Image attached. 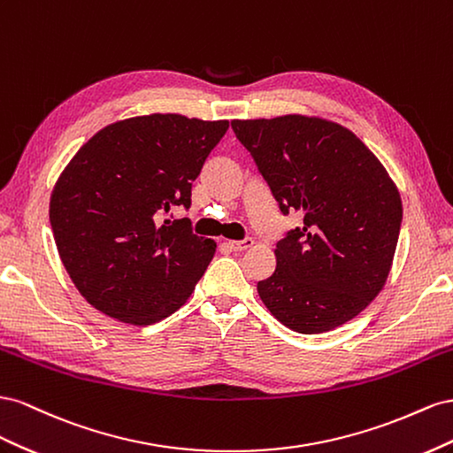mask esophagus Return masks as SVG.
Returning <instances> with one entry per match:
<instances>
[{
  "instance_id": "34e87169",
  "label": "esophagus",
  "mask_w": 453,
  "mask_h": 453,
  "mask_svg": "<svg viewBox=\"0 0 453 453\" xmlns=\"http://www.w3.org/2000/svg\"><path fill=\"white\" fill-rule=\"evenodd\" d=\"M254 244V241L252 239H242V241H227V247L231 249V250H235V252H239V250H247V249H250Z\"/></svg>"
}]
</instances>
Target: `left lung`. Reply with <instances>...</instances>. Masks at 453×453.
<instances>
[{"instance_id":"8db88e82","label":"left lung","mask_w":453,"mask_h":453,"mask_svg":"<svg viewBox=\"0 0 453 453\" xmlns=\"http://www.w3.org/2000/svg\"><path fill=\"white\" fill-rule=\"evenodd\" d=\"M282 214H303L275 249L273 275L257 294L277 320L300 334L355 319L389 277L403 201L385 166L349 128L282 115L231 121Z\"/></svg>"}]
</instances>
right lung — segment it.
Segmentation results:
<instances>
[{
    "label": "right lung",
    "instance_id": "obj_1",
    "mask_svg": "<svg viewBox=\"0 0 453 453\" xmlns=\"http://www.w3.org/2000/svg\"><path fill=\"white\" fill-rule=\"evenodd\" d=\"M229 121L151 113L111 123L57 180L49 219L60 260L83 298L104 315L146 326L182 307L216 242L193 235L191 184Z\"/></svg>",
    "mask_w": 453,
    "mask_h": 453
}]
</instances>
